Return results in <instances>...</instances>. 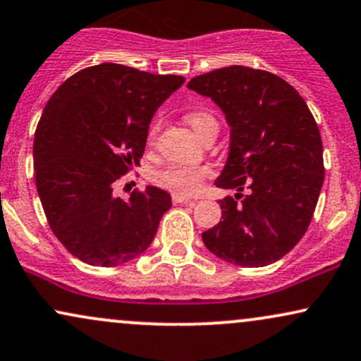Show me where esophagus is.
I'll return each mask as SVG.
<instances>
[{
	"label": "esophagus",
	"instance_id": "obj_1",
	"mask_svg": "<svg viewBox=\"0 0 361 361\" xmlns=\"http://www.w3.org/2000/svg\"><path fill=\"white\" fill-rule=\"evenodd\" d=\"M171 200H173V203H175V205H178V203H185V202H188L190 197H186V195H178V193H173Z\"/></svg>",
	"mask_w": 361,
	"mask_h": 361
}]
</instances>
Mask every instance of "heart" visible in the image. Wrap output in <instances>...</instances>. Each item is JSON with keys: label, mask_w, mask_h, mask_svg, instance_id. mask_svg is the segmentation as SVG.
Instances as JSON below:
<instances>
[{"label": "heart", "mask_w": 361, "mask_h": 361, "mask_svg": "<svg viewBox=\"0 0 361 361\" xmlns=\"http://www.w3.org/2000/svg\"><path fill=\"white\" fill-rule=\"evenodd\" d=\"M186 123L192 126V129L203 136L210 129H219V121L208 111H192L186 114ZM159 131V123L151 126L149 129V142H154ZM210 176V169L205 166H192V164H171V166L156 171L154 181L164 190L178 193V195H192L202 186L205 178Z\"/></svg>", "instance_id": "heart-1"}]
</instances>
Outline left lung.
I'll return each instance as SVG.
<instances>
[{
    "label": "left lung",
    "mask_w": 361,
    "mask_h": 361,
    "mask_svg": "<svg viewBox=\"0 0 361 361\" xmlns=\"http://www.w3.org/2000/svg\"><path fill=\"white\" fill-rule=\"evenodd\" d=\"M188 89L227 117L228 159L215 185L238 192L220 200L224 220L202 233L203 244L235 266H269L293 250L314 214L324 181L318 124L293 85L259 68H216Z\"/></svg>",
    "instance_id": "obj_1"
}]
</instances>
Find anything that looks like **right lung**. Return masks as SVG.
Listing matches in <instances>:
<instances>
[{"mask_svg":"<svg viewBox=\"0 0 361 361\" xmlns=\"http://www.w3.org/2000/svg\"><path fill=\"white\" fill-rule=\"evenodd\" d=\"M183 82L107 62L73 73L47 102L35 183L51 232L82 262L121 266L153 242L171 197L146 186L123 200L114 186L139 164L154 112Z\"/></svg>","mask_w":361,"mask_h":361,"instance_id":"1","label":"right lung"}]
</instances>
